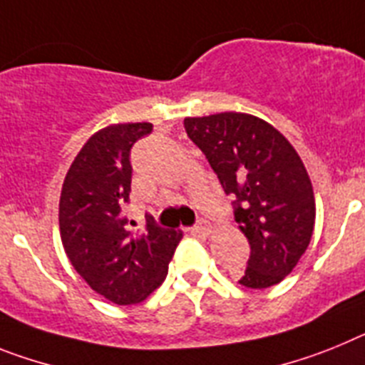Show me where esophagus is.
Returning <instances> with one entry per match:
<instances>
[{"mask_svg":"<svg viewBox=\"0 0 365 365\" xmlns=\"http://www.w3.org/2000/svg\"><path fill=\"white\" fill-rule=\"evenodd\" d=\"M195 233H198V235H204L207 237L209 233H211V224H209L207 220H200L198 224L195 226Z\"/></svg>","mask_w":365,"mask_h":365,"instance_id":"1","label":"esophagus"}]
</instances>
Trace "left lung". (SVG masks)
Here are the masks:
<instances>
[{
  "label": "left lung",
  "mask_w": 365,
  "mask_h": 365,
  "mask_svg": "<svg viewBox=\"0 0 365 365\" xmlns=\"http://www.w3.org/2000/svg\"><path fill=\"white\" fill-rule=\"evenodd\" d=\"M183 126L224 192L237 196L235 220L252 248L239 283L246 288L281 283L314 231V191L299 154L277 128L250 113L185 117Z\"/></svg>",
  "instance_id": "8db88e82"
}]
</instances>
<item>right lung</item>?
<instances>
[{"label": "right lung", "mask_w": 365, "mask_h": 365, "mask_svg": "<svg viewBox=\"0 0 365 365\" xmlns=\"http://www.w3.org/2000/svg\"><path fill=\"white\" fill-rule=\"evenodd\" d=\"M150 123H119L88 139L66 174L58 204L60 239L73 268L115 305L147 299L165 281L180 230L147 220L130 231L123 207L132 183L130 148ZM132 224V222H130Z\"/></svg>", "instance_id": "add662e5"}]
</instances>
